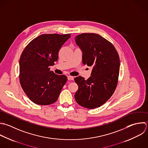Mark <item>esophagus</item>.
<instances>
[{"label": "esophagus", "mask_w": 148, "mask_h": 148, "mask_svg": "<svg viewBox=\"0 0 148 148\" xmlns=\"http://www.w3.org/2000/svg\"><path fill=\"white\" fill-rule=\"evenodd\" d=\"M67 78H68V79L69 80H74V77H73V76H71V75H69L68 77H67Z\"/></svg>", "instance_id": "obj_1"}]
</instances>
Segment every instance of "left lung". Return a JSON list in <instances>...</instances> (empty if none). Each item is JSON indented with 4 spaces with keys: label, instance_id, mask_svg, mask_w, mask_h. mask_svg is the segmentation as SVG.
<instances>
[{
    "label": "left lung",
    "instance_id": "1",
    "mask_svg": "<svg viewBox=\"0 0 148 148\" xmlns=\"http://www.w3.org/2000/svg\"><path fill=\"white\" fill-rule=\"evenodd\" d=\"M75 39L82 51L83 64L92 67L88 79L81 76L74 78L78 86L75 99L82 107L94 109L106 103L116 88L119 56L114 45L98 34L82 33Z\"/></svg>",
    "mask_w": 148,
    "mask_h": 148
}]
</instances>
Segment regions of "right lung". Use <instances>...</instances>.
Masks as SVG:
<instances>
[{
	"label": "right lung",
	"mask_w": 148,
	"mask_h": 148,
	"mask_svg": "<svg viewBox=\"0 0 148 148\" xmlns=\"http://www.w3.org/2000/svg\"><path fill=\"white\" fill-rule=\"evenodd\" d=\"M71 34H44L32 40L19 59L21 86L34 103L47 106L58 99L67 81L64 75L55 74L50 66L58 60V53Z\"/></svg>",
	"instance_id": "right-lung-1"
}]
</instances>
